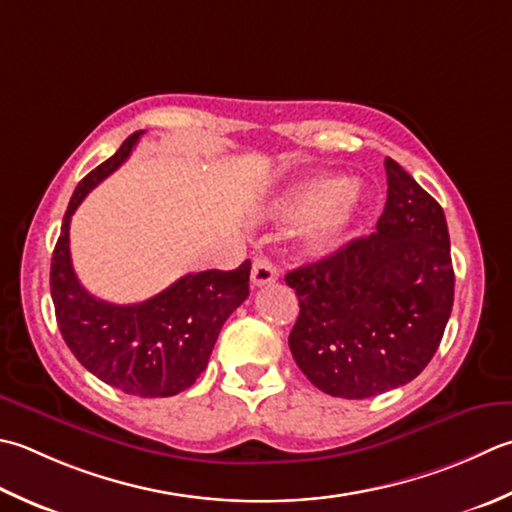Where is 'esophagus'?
<instances>
[{"mask_svg":"<svg viewBox=\"0 0 512 512\" xmlns=\"http://www.w3.org/2000/svg\"><path fill=\"white\" fill-rule=\"evenodd\" d=\"M277 275V268L268 257L253 259V270H250V282H253V286H266L270 282H275Z\"/></svg>","mask_w":512,"mask_h":512,"instance_id":"34e87169","label":"esophagus"}]
</instances>
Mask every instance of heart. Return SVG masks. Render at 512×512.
Returning <instances> with one entry per match:
<instances>
[{
  "label": "heart",
  "mask_w": 512,
  "mask_h": 512,
  "mask_svg": "<svg viewBox=\"0 0 512 512\" xmlns=\"http://www.w3.org/2000/svg\"><path fill=\"white\" fill-rule=\"evenodd\" d=\"M364 195L357 184L330 173L306 175L290 184L275 202L282 224L306 222L304 246L310 255H330L342 246L357 224Z\"/></svg>",
  "instance_id": "heart-1"
}]
</instances>
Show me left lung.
I'll use <instances>...</instances> for the list:
<instances>
[{"label": "left lung", "instance_id": "1", "mask_svg": "<svg viewBox=\"0 0 512 512\" xmlns=\"http://www.w3.org/2000/svg\"><path fill=\"white\" fill-rule=\"evenodd\" d=\"M377 230L286 275L299 317L288 335L319 390L366 399L422 373L442 342L455 297L444 210L395 159Z\"/></svg>", "mask_w": 512, "mask_h": 512}]
</instances>
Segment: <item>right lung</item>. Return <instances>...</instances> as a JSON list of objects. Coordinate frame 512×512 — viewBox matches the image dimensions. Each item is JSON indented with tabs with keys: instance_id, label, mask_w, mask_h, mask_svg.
Masks as SVG:
<instances>
[{
	"instance_id": "right-lung-1",
	"label": "right lung",
	"mask_w": 512,
	"mask_h": 512,
	"mask_svg": "<svg viewBox=\"0 0 512 512\" xmlns=\"http://www.w3.org/2000/svg\"><path fill=\"white\" fill-rule=\"evenodd\" d=\"M144 130L77 184L50 262V295L70 353L104 384L126 395L170 397L195 384L219 330L248 297L250 262L235 270H202L177 279L139 304H110L79 284L70 262V217L84 197L133 153Z\"/></svg>"
}]
</instances>
